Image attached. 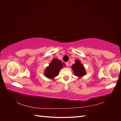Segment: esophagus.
Here are the masks:
<instances>
[{
	"label": "esophagus",
	"instance_id": "esophagus-1",
	"mask_svg": "<svg viewBox=\"0 0 121 121\" xmlns=\"http://www.w3.org/2000/svg\"><path fill=\"white\" fill-rule=\"evenodd\" d=\"M65 65H66L68 67L69 66V62H66V63H65Z\"/></svg>",
	"mask_w": 121,
	"mask_h": 121
}]
</instances>
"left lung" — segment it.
<instances>
[{"instance_id": "8db88e82", "label": "left lung", "mask_w": 121, "mask_h": 121, "mask_svg": "<svg viewBox=\"0 0 121 121\" xmlns=\"http://www.w3.org/2000/svg\"><path fill=\"white\" fill-rule=\"evenodd\" d=\"M75 62V64L72 65V69L73 72L76 76H77L80 78L82 77L86 74L85 69L79 60H76Z\"/></svg>"}]
</instances>
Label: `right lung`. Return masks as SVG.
Listing matches in <instances>:
<instances>
[{"label":"right lung","instance_id":"obj_1","mask_svg":"<svg viewBox=\"0 0 121 121\" xmlns=\"http://www.w3.org/2000/svg\"><path fill=\"white\" fill-rule=\"evenodd\" d=\"M64 65L65 66V64L62 63L60 60L56 58H53L49 64V66L46 68L44 72L45 76L49 79H53L58 76L59 71L63 68Z\"/></svg>","mask_w":121,"mask_h":121}]
</instances>
